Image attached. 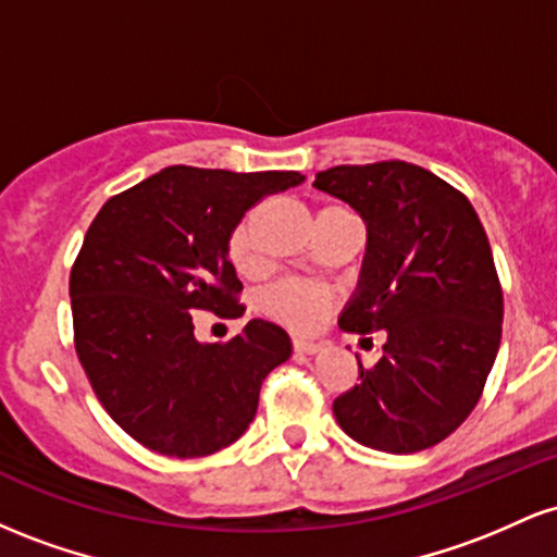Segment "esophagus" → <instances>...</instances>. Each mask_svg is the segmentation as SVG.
Segmentation results:
<instances>
[{"mask_svg":"<svg viewBox=\"0 0 557 557\" xmlns=\"http://www.w3.org/2000/svg\"><path fill=\"white\" fill-rule=\"evenodd\" d=\"M293 350H296V354L314 356V354H319V350H322V343L306 341V337H296V341H293Z\"/></svg>","mask_w":557,"mask_h":557,"instance_id":"esophagus-1","label":"esophagus"}]
</instances>
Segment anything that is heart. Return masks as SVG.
Masks as SVG:
<instances>
[{"label":"heart","instance_id":"b5f03b06","mask_svg":"<svg viewBox=\"0 0 557 557\" xmlns=\"http://www.w3.org/2000/svg\"><path fill=\"white\" fill-rule=\"evenodd\" d=\"M227 259L238 272H248L253 267V240L251 222L243 220L235 225L227 238ZM267 311L274 319L293 330H311L322 322L332 306V296L324 287L314 283H300V280H285L270 287L264 296Z\"/></svg>","mask_w":557,"mask_h":557}]
</instances>
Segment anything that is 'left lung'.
Masks as SVG:
<instances>
[{"instance_id": "left-lung-1", "label": "left lung", "mask_w": 557, "mask_h": 557, "mask_svg": "<svg viewBox=\"0 0 557 557\" xmlns=\"http://www.w3.org/2000/svg\"><path fill=\"white\" fill-rule=\"evenodd\" d=\"M314 188L367 222L345 332H387L380 361L332 403L341 430L382 453L443 443L474 411L503 335V287L482 222L461 190L417 164H341Z\"/></svg>"}]
</instances>
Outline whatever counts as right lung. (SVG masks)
Wrapping results in <instances>:
<instances>
[{
	"label": "right lung",
	"mask_w": 557,
	"mask_h": 557,
	"mask_svg": "<svg viewBox=\"0 0 557 557\" xmlns=\"http://www.w3.org/2000/svg\"><path fill=\"white\" fill-rule=\"evenodd\" d=\"M293 170L164 168L112 196L70 272L75 350L107 413L149 450L212 456L248 430L259 389L290 359V337L251 319L227 343H198L196 311L238 317L227 238Z\"/></svg>",
	"instance_id": "right-lung-1"
}]
</instances>
